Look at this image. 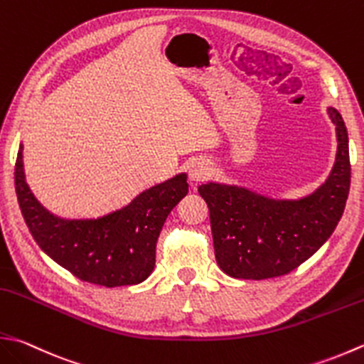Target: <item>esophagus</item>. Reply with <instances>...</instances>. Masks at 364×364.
I'll return each instance as SVG.
<instances>
[{
    "instance_id": "obj_1",
    "label": "esophagus",
    "mask_w": 364,
    "mask_h": 364,
    "mask_svg": "<svg viewBox=\"0 0 364 364\" xmlns=\"http://www.w3.org/2000/svg\"><path fill=\"white\" fill-rule=\"evenodd\" d=\"M210 172H211V167L208 166V162L196 161V162L191 164L189 178H191V181L200 183V181H203V180H206V178H208Z\"/></svg>"
}]
</instances>
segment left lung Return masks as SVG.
<instances>
[{
    "mask_svg": "<svg viewBox=\"0 0 364 364\" xmlns=\"http://www.w3.org/2000/svg\"><path fill=\"white\" fill-rule=\"evenodd\" d=\"M338 153L322 186L300 200H274L246 188L206 183L198 194L208 205L219 268L237 279H268L294 272L331 237L350 189L348 135L333 107Z\"/></svg>",
    "mask_w": 364,
    "mask_h": 364,
    "instance_id": "obj_1",
    "label": "left lung"
}]
</instances>
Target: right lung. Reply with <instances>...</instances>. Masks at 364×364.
I'll return each instance as SVG.
<instances>
[{"mask_svg": "<svg viewBox=\"0 0 364 364\" xmlns=\"http://www.w3.org/2000/svg\"><path fill=\"white\" fill-rule=\"evenodd\" d=\"M14 175L21 215L36 243L78 279L104 287L135 286L151 274L162 225L189 188L186 173H180L107 216L63 219L47 211L28 188L23 145Z\"/></svg>", "mask_w": 364, "mask_h": 364, "instance_id": "add662e5", "label": "right lung"}]
</instances>
